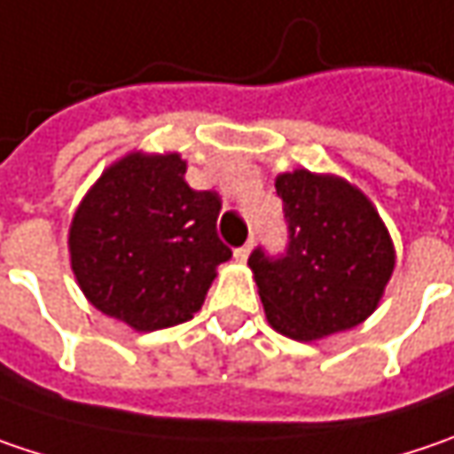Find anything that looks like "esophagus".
<instances>
[{
	"label": "esophagus",
	"mask_w": 454,
	"mask_h": 454,
	"mask_svg": "<svg viewBox=\"0 0 454 454\" xmlns=\"http://www.w3.org/2000/svg\"><path fill=\"white\" fill-rule=\"evenodd\" d=\"M252 241H247V244H244V247H239V249H236V252H233V256H236V259H239V262H247V256H249V254H252Z\"/></svg>",
	"instance_id": "1"
}]
</instances>
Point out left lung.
Masks as SVG:
<instances>
[{"instance_id": "1", "label": "left lung", "mask_w": 454, "mask_h": 454, "mask_svg": "<svg viewBox=\"0 0 454 454\" xmlns=\"http://www.w3.org/2000/svg\"><path fill=\"white\" fill-rule=\"evenodd\" d=\"M285 252L249 256L270 324L310 341L362 324L383 295L395 254L380 215L352 184L306 169L275 182Z\"/></svg>"}]
</instances>
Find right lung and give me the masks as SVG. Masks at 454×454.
I'll list each match as a JSON object with an SVG mask.
<instances>
[{"label": "right lung", "mask_w": 454, "mask_h": 454, "mask_svg": "<svg viewBox=\"0 0 454 454\" xmlns=\"http://www.w3.org/2000/svg\"><path fill=\"white\" fill-rule=\"evenodd\" d=\"M179 153H130L82 200L68 233L71 267L102 313L138 332L167 329L200 310L215 267L221 198L184 182Z\"/></svg>", "instance_id": "right-lung-1"}]
</instances>
